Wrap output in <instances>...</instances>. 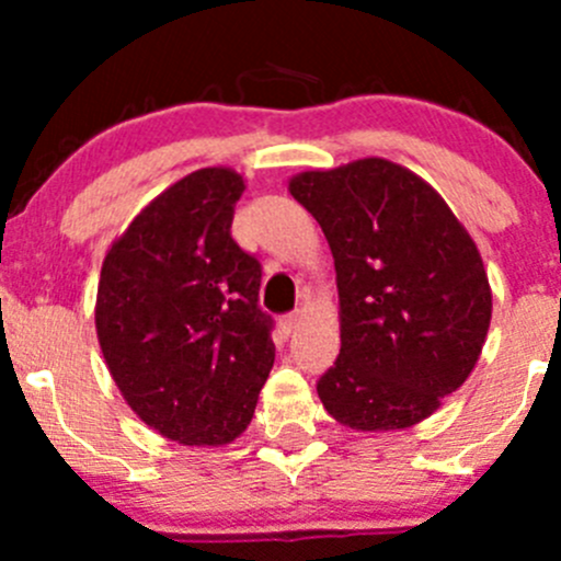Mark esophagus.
Masks as SVG:
<instances>
[{
  "label": "esophagus",
  "mask_w": 561,
  "mask_h": 561,
  "mask_svg": "<svg viewBox=\"0 0 561 561\" xmlns=\"http://www.w3.org/2000/svg\"><path fill=\"white\" fill-rule=\"evenodd\" d=\"M298 322H301V309H296V312L282 317L279 325H282V331H285V333H293L298 328Z\"/></svg>",
  "instance_id": "34e87169"
}]
</instances>
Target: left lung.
<instances>
[{"mask_svg":"<svg viewBox=\"0 0 561 561\" xmlns=\"http://www.w3.org/2000/svg\"><path fill=\"white\" fill-rule=\"evenodd\" d=\"M336 265L342 347L317 382L328 415L358 432L421 423L472 375L491 287L472 236L432 184L366 157L290 179Z\"/></svg>","mask_w":561,"mask_h":561,"instance_id":"1","label":"left lung"}]
</instances>
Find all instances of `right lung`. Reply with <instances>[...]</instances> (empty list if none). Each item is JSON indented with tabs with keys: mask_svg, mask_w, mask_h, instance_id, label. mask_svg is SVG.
<instances>
[{
	"mask_svg": "<svg viewBox=\"0 0 561 561\" xmlns=\"http://www.w3.org/2000/svg\"><path fill=\"white\" fill-rule=\"evenodd\" d=\"M244 179L201 168L157 195L113 241L98 287V339L135 415L181 445H228L274 366L257 257L230 236Z\"/></svg>",
	"mask_w": 561,
	"mask_h": 561,
	"instance_id": "right-lung-1",
	"label": "right lung"
}]
</instances>
